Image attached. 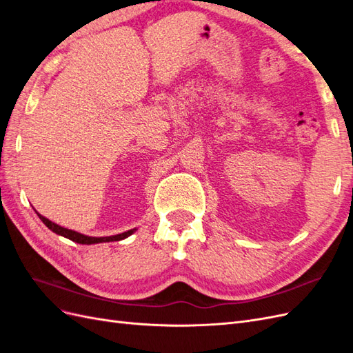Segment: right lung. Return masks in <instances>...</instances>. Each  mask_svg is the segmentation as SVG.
Segmentation results:
<instances>
[{"instance_id":"add662e5","label":"right lung","mask_w":353,"mask_h":353,"mask_svg":"<svg viewBox=\"0 0 353 353\" xmlns=\"http://www.w3.org/2000/svg\"><path fill=\"white\" fill-rule=\"evenodd\" d=\"M37 212V210H35ZM37 215L39 216V219L46 223V225L52 231L59 234V236L61 237H66L74 243H79V244H97V243H109V241H119V240H123L126 237L132 236V234L137 231V228H132V230H128L125 232H121V234H116V236H109V237H91V236H85V234H81L78 231H73V230H68L65 227H60L57 225V223H54L52 221L47 219L46 216L39 215V213L37 212Z\"/></svg>"}]
</instances>
